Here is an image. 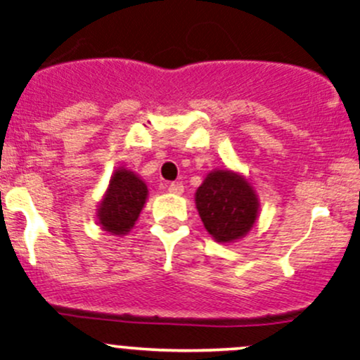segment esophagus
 <instances>
[{"label":"esophagus","mask_w":360,"mask_h":360,"mask_svg":"<svg viewBox=\"0 0 360 360\" xmlns=\"http://www.w3.org/2000/svg\"><path fill=\"white\" fill-rule=\"evenodd\" d=\"M167 190L170 193H176V195H181V193L184 191V186H183V183H169Z\"/></svg>","instance_id":"1"}]
</instances>
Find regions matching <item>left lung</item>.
<instances>
[{"mask_svg":"<svg viewBox=\"0 0 360 360\" xmlns=\"http://www.w3.org/2000/svg\"><path fill=\"white\" fill-rule=\"evenodd\" d=\"M196 209L215 240L233 241L252 228L259 203L243 177L229 170H215L196 190Z\"/></svg>","mask_w":360,"mask_h":360,"instance_id":"1","label":"left lung"}]
</instances>
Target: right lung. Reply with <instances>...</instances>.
<instances>
[{"label":"right lung","mask_w":360,"mask_h":360,"mask_svg":"<svg viewBox=\"0 0 360 360\" xmlns=\"http://www.w3.org/2000/svg\"><path fill=\"white\" fill-rule=\"evenodd\" d=\"M146 184L126 169H119L110 179L107 195L100 207V224L113 234H126L146 202Z\"/></svg>","instance_id":"right-lung-1"}]
</instances>
